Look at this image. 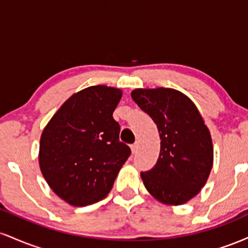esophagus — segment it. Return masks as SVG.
<instances>
[{
    "mask_svg": "<svg viewBox=\"0 0 248 248\" xmlns=\"http://www.w3.org/2000/svg\"><path fill=\"white\" fill-rule=\"evenodd\" d=\"M130 149H132V153H133V154H135L136 152H138V149H139L138 142H135V143H133L132 146H130Z\"/></svg>",
    "mask_w": 248,
    "mask_h": 248,
    "instance_id": "obj_1",
    "label": "esophagus"
}]
</instances>
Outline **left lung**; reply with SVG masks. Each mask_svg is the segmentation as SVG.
<instances>
[{
    "label": "left lung",
    "mask_w": 248,
    "mask_h": 248,
    "mask_svg": "<svg viewBox=\"0 0 248 248\" xmlns=\"http://www.w3.org/2000/svg\"><path fill=\"white\" fill-rule=\"evenodd\" d=\"M133 100L157 126L160 157L142 171L144 186L164 204L181 205L205 186L213 163L211 135L195 104L172 88L132 92Z\"/></svg>",
    "instance_id": "8db88e82"
}]
</instances>
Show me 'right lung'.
<instances>
[{
    "mask_svg": "<svg viewBox=\"0 0 248 248\" xmlns=\"http://www.w3.org/2000/svg\"><path fill=\"white\" fill-rule=\"evenodd\" d=\"M121 95L104 85L85 88L67 99L43 130L42 173L71 205L87 206L106 197L132 154L119 140L120 124L113 119Z\"/></svg>",
    "mask_w": 248,
    "mask_h": 248,
    "instance_id": "obj_1",
    "label": "right lung"
}]
</instances>
